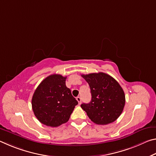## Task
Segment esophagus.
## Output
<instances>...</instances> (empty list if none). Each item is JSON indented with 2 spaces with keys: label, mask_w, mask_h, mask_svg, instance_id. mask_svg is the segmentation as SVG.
Masks as SVG:
<instances>
[{
  "label": "esophagus",
  "mask_w": 156,
  "mask_h": 156,
  "mask_svg": "<svg viewBox=\"0 0 156 156\" xmlns=\"http://www.w3.org/2000/svg\"><path fill=\"white\" fill-rule=\"evenodd\" d=\"M76 100H77V101L78 102V104H80L81 103V101H82V99L80 96H78L76 98Z\"/></svg>",
  "instance_id": "34e87169"
}]
</instances>
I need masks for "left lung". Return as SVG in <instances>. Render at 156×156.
Wrapping results in <instances>:
<instances>
[{
  "instance_id": "8db88e82",
  "label": "left lung",
  "mask_w": 156,
  "mask_h": 156,
  "mask_svg": "<svg viewBox=\"0 0 156 156\" xmlns=\"http://www.w3.org/2000/svg\"><path fill=\"white\" fill-rule=\"evenodd\" d=\"M91 89V100L81 107L92 122L107 125L118 119L125 105V96L119 83L107 73L99 72L81 75Z\"/></svg>"
}]
</instances>
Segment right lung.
I'll use <instances>...</instances> for the list:
<instances>
[{"instance_id":"add662e5","label":"right lung","mask_w":156,"mask_h":156,"mask_svg":"<svg viewBox=\"0 0 156 156\" xmlns=\"http://www.w3.org/2000/svg\"><path fill=\"white\" fill-rule=\"evenodd\" d=\"M67 77L47 76L34 91L31 105L36 117L44 125L56 127L66 123L78 101L66 87Z\"/></svg>"}]
</instances>
